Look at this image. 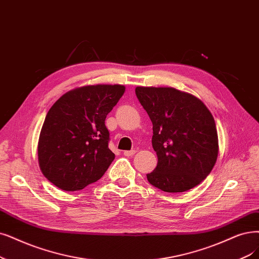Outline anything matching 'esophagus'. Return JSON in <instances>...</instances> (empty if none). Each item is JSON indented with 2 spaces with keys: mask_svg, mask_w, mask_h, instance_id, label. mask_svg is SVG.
Returning a JSON list of instances; mask_svg holds the SVG:
<instances>
[{
  "mask_svg": "<svg viewBox=\"0 0 259 259\" xmlns=\"http://www.w3.org/2000/svg\"><path fill=\"white\" fill-rule=\"evenodd\" d=\"M137 152V149H131V150H124L123 151V155L126 157H131L133 156Z\"/></svg>",
  "mask_w": 259,
  "mask_h": 259,
  "instance_id": "obj_1",
  "label": "esophagus"
}]
</instances>
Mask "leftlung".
<instances>
[{
	"label": "left lung",
	"instance_id": "obj_1",
	"mask_svg": "<svg viewBox=\"0 0 259 259\" xmlns=\"http://www.w3.org/2000/svg\"><path fill=\"white\" fill-rule=\"evenodd\" d=\"M136 95L152 122L157 167L147 180L164 192H185L210 174L219 152L215 122L194 96L173 88H139Z\"/></svg>",
	"mask_w": 259,
	"mask_h": 259
}]
</instances>
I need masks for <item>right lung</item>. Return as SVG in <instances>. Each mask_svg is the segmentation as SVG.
Listing matches in <instances>:
<instances>
[{"mask_svg":"<svg viewBox=\"0 0 259 259\" xmlns=\"http://www.w3.org/2000/svg\"><path fill=\"white\" fill-rule=\"evenodd\" d=\"M123 93L117 84L84 86L52 105L38 142L39 166L50 183L75 191L103 176L115 159L104 121Z\"/></svg>","mask_w":259,"mask_h":259,"instance_id":"1","label":"right lung"}]
</instances>
